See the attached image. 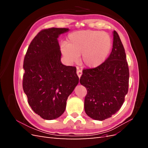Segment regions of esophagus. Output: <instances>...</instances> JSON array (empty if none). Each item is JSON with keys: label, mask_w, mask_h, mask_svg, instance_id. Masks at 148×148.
<instances>
[{"label": "esophagus", "mask_w": 148, "mask_h": 148, "mask_svg": "<svg viewBox=\"0 0 148 148\" xmlns=\"http://www.w3.org/2000/svg\"><path fill=\"white\" fill-rule=\"evenodd\" d=\"M77 74L78 76V77L80 78L82 75V71L81 70H77Z\"/></svg>", "instance_id": "obj_1"}]
</instances>
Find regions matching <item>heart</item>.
<instances>
[{
    "mask_svg": "<svg viewBox=\"0 0 148 148\" xmlns=\"http://www.w3.org/2000/svg\"><path fill=\"white\" fill-rule=\"evenodd\" d=\"M112 41L106 32L97 30H80L70 33L67 43L61 44L60 50L70 63L77 62L82 54V64L88 68H96L104 63L110 51Z\"/></svg>",
    "mask_w": 148,
    "mask_h": 148,
    "instance_id": "1",
    "label": "heart"
}]
</instances>
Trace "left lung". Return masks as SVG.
Returning <instances> with one entry per match:
<instances>
[{
  "label": "left lung",
  "instance_id": "obj_1",
  "mask_svg": "<svg viewBox=\"0 0 148 148\" xmlns=\"http://www.w3.org/2000/svg\"><path fill=\"white\" fill-rule=\"evenodd\" d=\"M113 47L100 66L84 69L79 82L87 89L84 110L89 117L104 120L119 110L128 92L129 69L122 41L114 31Z\"/></svg>",
  "mask_w": 148,
  "mask_h": 148
}]
</instances>
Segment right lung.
<instances>
[{
    "label": "right lung",
    "mask_w": 148,
    "mask_h": 148,
    "mask_svg": "<svg viewBox=\"0 0 148 148\" xmlns=\"http://www.w3.org/2000/svg\"><path fill=\"white\" fill-rule=\"evenodd\" d=\"M69 29L41 30L25 56L23 91L31 109L45 120L56 119L64 112L68 97L79 82L76 67L64 65L60 61L57 38Z\"/></svg>",
    "instance_id": "add662e5"
}]
</instances>
